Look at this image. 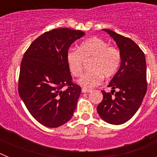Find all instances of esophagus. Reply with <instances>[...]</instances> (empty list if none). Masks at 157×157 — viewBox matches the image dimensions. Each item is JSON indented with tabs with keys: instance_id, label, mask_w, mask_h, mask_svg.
<instances>
[{
	"instance_id": "1",
	"label": "esophagus",
	"mask_w": 157,
	"mask_h": 157,
	"mask_svg": "<svg viewBox=\"0 0 157 157\" xmlns=\"http://www.w3.org/2000/svg\"><path fill=\"white\" fill-rule=\"evenodd\" d=\"M82 92L84 93V94H86V93H90V92H91V90H88V89L83 88L82 90Z\"/></svg>"
}]
</instances>
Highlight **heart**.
Listing matches in <instances>:
<instances>
[{"label": "heart", "instance_id": "obj_1", "mask_svg": "<svg viewBox=\"0 0 157 157\" xmlns=\"http://www.w3.org/2000/svg\"><path fill=\"white\" fill-rule=\"evenodd\" d=\"M91 57L90 70L83 72L78 83L85 88H93L105 78H110L117 72L120 64V51L99 37H90L82 41L78 49L70 48L66 55L67 65L71 74L78 76L81 73L84 59Z\"/></svg>", "mask_w": 157, "mask_h": 157}]
</instances>
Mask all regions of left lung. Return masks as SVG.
Masks as SVG:
<instances>
[{"mask_svg":"<svg viewBox=\"0 0 157 157\" xmlns=\"http://www.w3.org/2000/svg\"><path fill=\"white\" fill-rule=\"evenodd\" d=\"M102 30L116 41L121 63L108 85L112 88L111 93L101 91L103 100L97 110L104 121L120 125L134 116L146 94V61L144 52L134 41L108 29ZM115 88L117 92L114 94ZM112 94H114L113 97Z\"/></svg>","mask_w":157,"mask_h":157,"instance_id":"1","label":"left lung"}]
</instances>
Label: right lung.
<instances>
[{"instance_id": "right-lung-1", "label": "right lung", "mask_w": 157, "mask_h": 157, "mask_svg": "<svg viewBox=\"0 0 157 157\" xmlns=\"http://www.w3.org/2000/svg\"><path fill=\"white\" fill-rule=\"evenodd\" d=\"M84 35L81 30L53 29L34 40L23 56L19 97L31 116L45 127L63 125L76 109L81 87L72 83L66 55L72 43Z\"/></svg>"}]
</instances>
